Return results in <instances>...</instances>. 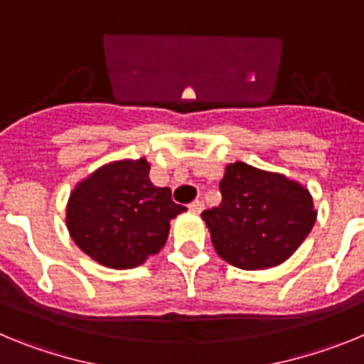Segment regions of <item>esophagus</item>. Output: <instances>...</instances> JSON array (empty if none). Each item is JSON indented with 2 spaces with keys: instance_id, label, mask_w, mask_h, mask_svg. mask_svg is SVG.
Instances as JSON below:
<instances>
[{
  "instance_id": "obj_1",
  "label": "esophagus",
  "mask_w": 364,
  "mask_h": 364,
  "mask_svg": "<svg viewBox=\"0 0 364 364\" xmlns=\"http://www.w3.org/2000/svg\"><path fill=\"white\" fill-rule=\"evenodd\" d=\"M202 210H204V202L195 200L189 204V211H193V213H202Z\"/></svg>"
}]
</instances>
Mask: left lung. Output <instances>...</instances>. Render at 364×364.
<instances>
[{"instance_id":"1","label":"left lung","mask_w":364,"mask_h":364,"mask_svg":"<svg viewBox=\"0 0 364 364\" xmlns=\"http://www.w3.org/2000/svg\"><path fill=\"white\" fill-rule=\"evenodd\" d=\"M222 202L205 210L215 252L240 269H266L290 259L317 218L310 191L301 182L253 167L228 164Z\"/></svg>"}]
</instances>
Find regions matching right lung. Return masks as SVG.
I'll list each match as a JSON object with an SVG mask.
<instances>
[{"instance_id": "obj_1", "label": "right lung", "mask_w": 364, "mask_h": 364, "mask_svg": "<svg viewBox=\"0 0 364 364\" xmlns=\"http://www.w3.org/2000/svg\"><path fill=\"white\" fill-rule=\"evenodd\" d=\"M146 159L98 167L70 191L65 224L70 239L98 264L129 269L144 264L166 244L171 218L184 213L171 189L149 180Z\"/></svg>"}]
</instances>
